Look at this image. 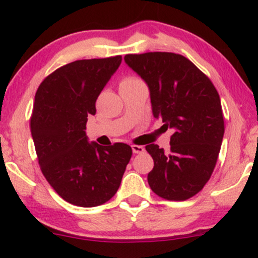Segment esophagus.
<instances>
[{
    "label": "esophagus",
    "mask_w": 258,
    "mask_h": 258,
    "mask_svg": "<svg viewBox=\"0 0 258 258\" xmlns=\"http://www.w3.org/2000/svg\"><path fill=\"white\" fill-rule=\"evenodd\" d=\"M132 152L135 154H139V153H143L144 152V148L142 146H132Z\"/></svg>",
    "instance_id": "1"
}]
</instances>
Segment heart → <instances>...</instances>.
Listing matches in <instances>:
<instances>
[{"label":"heart","mask_w":258,"mask_h":258,"mask_svg":"<svg viewBox=\"0 0 258 258\" xmlns=\"http://www.w3.org/2000/svg\"><path fill=\"white\" fill-rule=\"evenodd\" d=\"M136 80H138V78H135V76H127L122 80L121 82H132V81H136Z\"/></svg>","instance_id":"1"}]
</instances>
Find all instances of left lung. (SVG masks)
<instances>
[{
  "instance_id": "left-lung-1",
  "label": "left lung",
  "mask_w": 258,
  "mask_h": 258,
  "mask_svg": "<svg viewBox=\"0 0 258 258\" xmlns=\"http://www.w3.org/2000/svg\"><path fill=\"white\" fill-rule=\"evenodd\" d=\"M147 82L153 115L173 130L170 152L148 144L154 160L148 183L156 195L183 201L198 194L214 172L224 135L221 99L214 84L188 58L171 52L126 54Z\"/></svg>"
}]
</instances>
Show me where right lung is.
Here are the masks:
<instances>
[{
    "label": "right lung",
    "instance_id": "obj_1",
    "mask_svg": "<svg viewBox=\"0 0 258 258\" xmlns=\"http://www.w3.org/2000/svg\"><path fill=\"white\" fill-rule=\"evenodd\" d=\"M122 60L121 55L81 59L58 68L38 86L30 117L38 165L60 198L94 207L114 197L132 156L131 147L88 143L86 122Z\"/></svg>",
    "mask_w": 258,
    "mask_h": 258
}]
</instances>
